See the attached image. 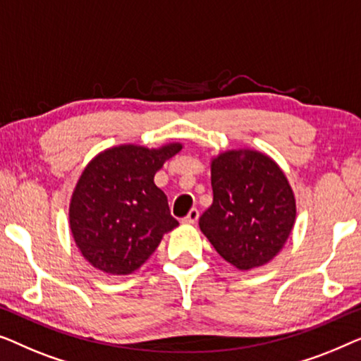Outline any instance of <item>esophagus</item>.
Wrapping results in <instances>:
<instances>
[{
	"label": "esophagus",
	"mask_w": 361,
	"mask_h": 361,
	"mask_svg": "<svg viewBox=\"0 0 361 361\" xmlns=\"http://www.w3.org/2000/svg\"><path fill=\"white\" fill-rule=\"evenodd\" d=\"M197 217H200V211L192 207V209L188 212V216L185 217V219H183V224H196Z\"/></svg>",
	"instance_id": "obj_1"
}]
</instances>
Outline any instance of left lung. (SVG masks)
<instances>
[{"label": "left lung", "instance_id": "8db88e82", "mask_svg": "<svg viewBox=\"0 0 361 361\" xmlns=\"http://www.w3.org/2000/svg\"><path fill=\"white\" fill-rule=\"evenodd\" d=\"M212 204L200 229L237 270L267 265L296 222V200L280 165L253 149L226 150L211 160Z\"/></svg>", "mask_w": 361, "mask_h": 361}]
</instances>
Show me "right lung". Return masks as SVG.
Instances as JSON below:
<instances>
[{
    "label": "right lung",
    "instance_id": "1",
    "mask_svg": "<svg viewBox=\"0 0 361 361\" xmlns=\"http://www.w3.org/2000/svg\"><path fill=\"white\" fill-rule=\"evenodd\" d=\"M183 145L123 144L99 152L70 200V231L85 260L108 275H130L178 227L154 176Z\"/></svg>",
    "mask_w": 361,
    "mask_h": 361
}]
</instances>
